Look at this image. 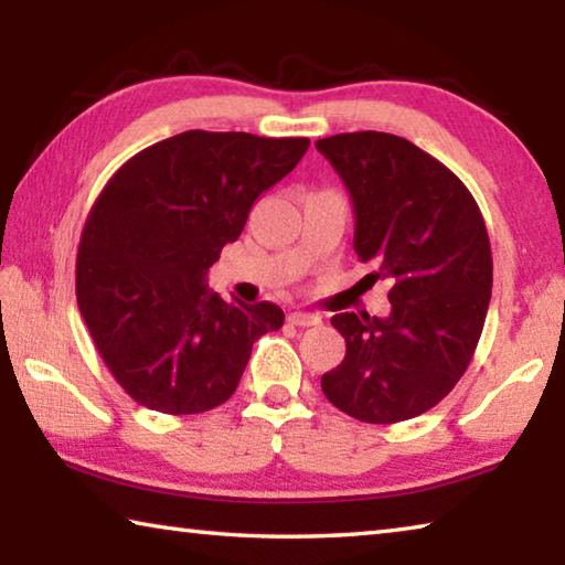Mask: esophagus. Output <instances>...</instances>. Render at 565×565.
Returning <instances> with one entry per match:
<instances>
[{
  "mask_svg": "<svg viewBox=\"0 0 565 565\" xmlns=\"http://www.w3.org/2000/svg\"><path fill=\"white\" fill-rule=\"evenodd\" d=\"M289 323H294V327H301V329H309V327H317V323H321V317H317V313L294 311V313H289Z\"/></svg>",
  "mask_w": 565,
  "mask_h": 565,
  "instance_id": "obj_1",
  "label": "esophagus"
}]
</instances>
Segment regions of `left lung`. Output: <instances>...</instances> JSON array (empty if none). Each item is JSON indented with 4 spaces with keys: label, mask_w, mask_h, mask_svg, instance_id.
Returning a JSON list of instances; mask_svg holds the SVG:
<instances>
[{
    "label": "left lung",
    "mask_w": 565,
    "mask_h": 565,
    "mask_svg": "<svg viewBox=\"0 0 565 565\" xmlns=\"http://www.w3.org/2000/svg\"><path fill=\"white\" fill-rule=\"evenodd\" d=\"M349 189L353 248L386 281L391 313H337L347 356L321 376L333 406L366 424L434 408L463 376L491 301L493 259L483 216L451 169L384 131L317 141Z\"/></svg>",
    "instance_id": "left-lung-1"
}]
</instances>
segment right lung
<instances>
[{"mask_svg":"<svg viewBox=\"0 0 565 565\" xmlns=\"http://www.w3.org/2000/svg\"><path fill=\"white\" fill-rule=\"evenodd\" d=\"M306 137L191 129L109 179L76 256V303L119 386L161 414H202L234 394L254 341L281 329L276 303L206 286L256 199L299 164Z\"/></svg>","mask_w":565,"mask_h":565,"instance_id":"add662e5","label":"right lung"}]
</instances>
